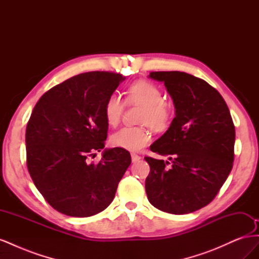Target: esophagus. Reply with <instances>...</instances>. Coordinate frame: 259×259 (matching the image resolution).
<instances>
[{
  "mask_svg": "<svg viewBox=\"0 0 259 259\" xmlns=\"http://www.w3.org/2000/svg\"><path fill=\"white\" fill-rule=\"evenodd\" d=\"M131 156H132V161H133V163H136V162H138L140 159V156L138 155V154H136V153H132L131 154Z\"/></svg>",
  "mask_w": 259,
  "mask_h": 259,
  "instance_id": "34e87169",
  "label": "esophagus"
}]
</instances>
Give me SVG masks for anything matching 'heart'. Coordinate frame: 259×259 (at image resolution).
<instances>
[{
	"instance_id": "1",
	"label": "heart",
	"mask_w": 259,
	"mask_h": 259,
	"mask_svg": "<svg viewBox=\"0 0 259 259\" xmlns=\"http://www.w3.org/2000/svg\"><path fill=\"white\" fill-rule=\"evenodd\" d=\"M127 99L132 104L143 106L139 123H144L156 132L165 131L171 122V109L163 103L164 97L158 86L148 82L138 81L130 86ZM124 100L117 92L112 93L105 103V120L110 126H115L121 120ZM150 140V134L144 126L122 127L112 134L110 142L114 147L128 151H140Z\"/></svg>"
}]
</instances>
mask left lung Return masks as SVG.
Listing matches in <instances>:
<instances>
[{
    "instance_id": "8db88e82",
    "label": "left lung",
    "mask_w": 259,
    "mask_h": 259,
    "mask_svg": "<svg viewBox=\"0 0 259 259\" xmlns=\"http://www.w3.org/2000/svg\"><path fill=\"white\" fill-rule=\"evenodd\" d=\"M149 77L165 85L175 117L150 146L171 163L145 158L150 165L147 197L166 213H192L213 201L231 171L236 131L230 111L221 94L197 76L159 71Z\"/></svg>"
}]
</instances>
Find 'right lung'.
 <instances>
[{
	"label": "right lung",
	"mask_w": 259,
	"mask_h": 259,
	"mask_svg": "<svg viewBox=\"0 0 259 259\" xmlns=\"http://www.w3.org/2000/svg\"><path fill=\"white\" fill-rule=\"evenodd\" d=\"M125 76L94 71L54 86L37 101L26 130L27 166L37 190L60 213L90 217L112 202L132 162L125 149L105 148L107 98ZM103 150L97 164L87 158Z\"/></svg>",
	"instance_id": "1"
}]
</instances>
